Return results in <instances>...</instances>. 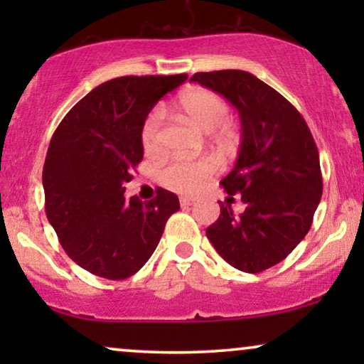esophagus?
Returning a JSON list of instances; mask_svg holds the SVG:
<instances>
[{
  "label": "esophagus",
  "mask_w": 364,
  "mask_h": 364,
  "mask_svg": "<svg viewBox=\"0 0 364 364\" xmlns=\"http://www.w3.org/2000/svg\"><path fill=\"white\" fill-rule=\"evenodd\" d=\"M196 203V198H188V197H181V205L182 207H191Z\"/></svg>",
  "instance_id": "obj_1"
}]
</instances>
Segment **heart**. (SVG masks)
I'll list each match as a JSON object with an SVG mask.
<instances>
[{
  "instance_id": "obj_1",
  "label": "heart",
  "mask_w": 364,
  "mask_h": 364,
  "mask_svg": "<svg viewBox=\"0 0 364 364\" xmlns=\"http://www.w3.org/2000/svg\"><path fill=\"white\" fill-rule=\"evenodd\" d=\"M177 106L188 121L205 132H213L220 127L228 117V104L220 94L207 87H192L182 92L177 99ZM162 117L161 109L149 112L142 124L141 141L142 147L149 156L161 152L162 136ZM217 172V162L213 159L202 161H176L171 162L161 172V183L168 191L177 193H196L200 191L207 178Z\"/></svg>"
}]
</instances>
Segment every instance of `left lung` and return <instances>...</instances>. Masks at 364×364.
<instances>
[{"label":"left lung","mask_w":364,"mask_h":364,"mask_svg":"<svg viewBox=\"0 0 364 364\" xmlns=\"http://www.w3.org/2000/svg\"><path fill=\"white\" fill-rule=\"evenodd\" d=\"M198 82L237 107L242 144L235 167L220 186L240 193L245 210L235 215L220 203L207 238L223 260L260 273L290 255L310 230L323 193L320 156L301 114L275 89L247 71L197 73Z\"/></svg>","instance_id":"1"}]
</instances>
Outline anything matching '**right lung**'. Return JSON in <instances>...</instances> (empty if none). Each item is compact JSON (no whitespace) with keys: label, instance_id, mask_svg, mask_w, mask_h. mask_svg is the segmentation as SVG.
<instances>
[{"label":"right lung","instance_id":"obj_1","mask_svg":"<svg viewBox=\"0 0 364 364\" xmlns=\"http://www.w3.org/2000/svg\"><path fill=\"white\" fill-rule=\"evenodd\" d=\"M188 76H124L99 84L53 134L43 168L46 217L69 258L107 280H124L159 245L177 212L176 193L142 202L124 183L144 157L142 124L161 97Z\"/></svg>","mask_w":364,"mask_h":364}]
</instances>
